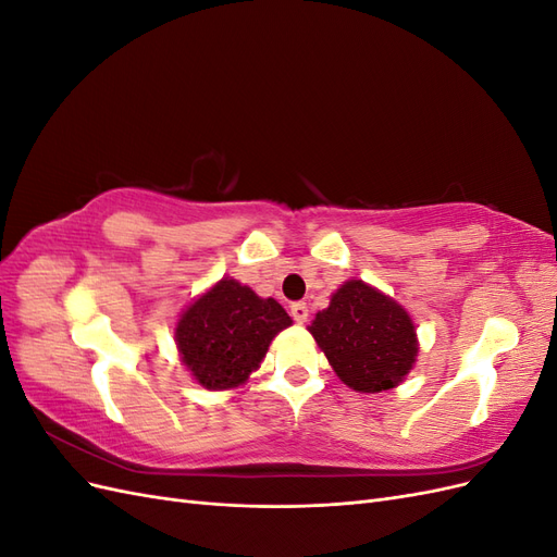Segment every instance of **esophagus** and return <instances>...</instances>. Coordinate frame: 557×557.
Instances as JSON below:
<instances>
[{"mask_svg": "<svg viewBox=\"0 0 557 557\" xmlns=\"http://www.w3.org/2000/svg\"><path fill=\"white\" fill-rule=\"evenodd\" d=\"M290 315L295 318V323L305 325L307 318H309V307L305 305V301H295V305L290 307Z\"/></svg>", "mask_w": 557, "mask_h": 557, "instance_id": "obj_1", "label": "esophagus"}]
</instances>
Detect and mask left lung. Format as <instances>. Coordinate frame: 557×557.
Listing matches in <instances>:
<instances>
[{
	"instance_id": "8db88e82",
	"label": "left lung",
	"mask_w": 557,
	"mask_h": 557,
	"mask_svg": "<svg viewBox=\"0 0 557 557\" xmlns=\"http://www.w3.org/2000/svg\"><path fill=\"white\" fill-rule=\"evenodd\" d=\"M307 330L342 383L369 395L407 379L420 348L409 311L360 278L344 281Z\"/></svg>"
}]
</instances>
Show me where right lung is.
Here are the masks:
<instances>
[{
    "mask_svg": "<svg viewBox=\"0 0 557 557\" xmlns=\"http://www.w3.org/2000/svg\"><path fill=\"white\" fill-rule=\"evenodd\" d=\"M290 325L274 297L223 276L183 309L174 342L193 381L207 391H234L258 372L274 336Z\"/></svg>",
    "mask_w": 557,
    "mask_h": 557,
    "instance_id": "1",
    "label": "right lung"
}]
</instances>
